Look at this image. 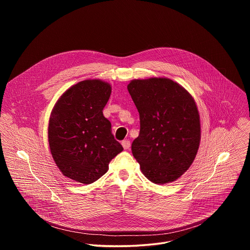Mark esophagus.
<instances>
[{
  "label": "esophagus",
  "instance_id": "34e87169",
  "mask_svg": "<svg viewBox=\"0 0 250 250\" xmlns=\"http://www.w3.org/2000/svg\"><path fill=\"white\" fill-rule=\"evenodd\" d=\"M122 146L125 149H128L130 147V141L127 139H125L122 141Z\"/></svg>",
  "mask_w": 250,
  "mask_h": 250
}]
</instances>
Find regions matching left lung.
Instances as JSON below:
<instances>
[{"mask_svg":"<svg viewBox=\"0 0 250 250\" xmlns=\"http://www.w3.org/2000/svg\"><path fill=\"white\" fill-rule=\"evenodd\" d=\"M127 90L139 113V135L131 151L149 181L178 179L193 163L201 139L193 97L167 78L132 80Z\"/></svg>","mask_w":250,"mask_h":250,"instance_id":"left-lung-1","label":"left lung"}]
</instances>
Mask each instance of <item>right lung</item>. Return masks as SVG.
<instances>
[{"mask_svg": "<svg viewBox=\"0 0 250 250\" xmlns=\"http://www.w3.org/2000/svg\"><path fill=\"white\" fill-rule=\"evenodd\" d=\"M111 93L109 83L85 80L69 88L52 110L50 151L62 174L76 182L97 181L124 150L112 133L111 122L103 115Z\"/></svg>", "mask_w": 250, "mask_h": 250, "instance_id": "obj_1", "label": "right lung"}]
</instances>
